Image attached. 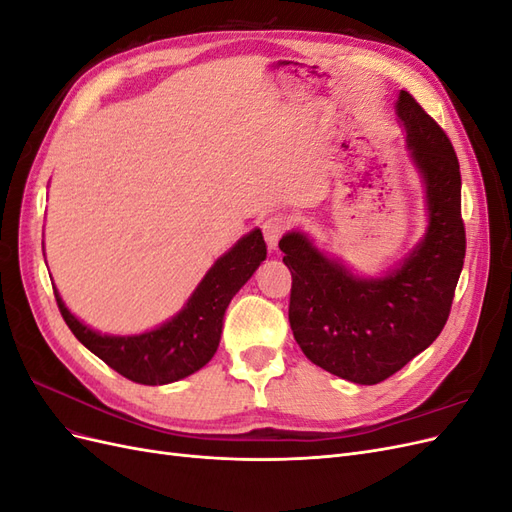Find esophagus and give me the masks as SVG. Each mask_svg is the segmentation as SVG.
Segmentation results:
<instances>
[{
    "label": "esophagus",
    "instance_id": "1",
    "mask_svg": "<svg viewBox=\"0 0 512 512\" xmlns=\"http://www.w3.org/2000/svg\"><path fill=\"white\" fill-rule=\"evenodd\" d=\"M288 230V218L286 215H271L265 222H262V232H265V241L269 250H277V243H280L282 235Z\"/></svg>",
    "mask_w": 512,
    "mask_h": 512
}]
</instances>
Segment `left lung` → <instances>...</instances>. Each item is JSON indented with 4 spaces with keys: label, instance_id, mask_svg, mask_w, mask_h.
Returning a JSON list of instances; mask_svg holds the SVG:
<instances>
[{
    "label": "left lung",
    "instance_id": "obj_1",
    "mask_svg": "<svg viewBox=\"0 0 512 512\" xmlns=\"http://www.w3.org/2000/svg\"><path fill=\"white\" fill-rule=\"evenodd\" d=\"M395 115L425 194L421 241L376 277L354 273L301 228L280 241L292 273L294 339L314 365L354 384L386 380L436 342L466 256L461 175L451 141L404 89Z\"/></svg>",
    "mask_w": 512,
    "mask_h": 512
}]
</instances>
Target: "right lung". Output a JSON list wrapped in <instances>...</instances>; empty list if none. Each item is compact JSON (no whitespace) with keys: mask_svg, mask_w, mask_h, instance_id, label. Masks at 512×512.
Instances as JSON below:
<instances>
[{"mask_svg":"<svg viewBox=\"0 0 512 512\" xmlns=\"http://www.w3.org/2000/svg\"><path fill=\"white\" fill-rule=\"evenodd\" d=\"M267 258L260 228L243 235L213 262L179 312L149 331L108 335L76 318L55 288L59 312L74 337L117 374L138 384H170L203 369L218 352L232 297Z\"/></svg>","mask_w":512,"mask_h":512,"instance_id":"right-lung-1","label":"right lung"}]
</instances>
